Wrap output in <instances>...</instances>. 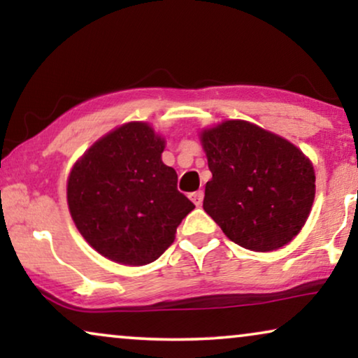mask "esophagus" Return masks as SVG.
<instances>
[{
    "mask_svg": "<svg viewBox=\"0 0 358 358\" xmlns=\"http://www.w3.org/2000/svg\"><path fill=\"white\" fill-rule=\"evenodd\" d=\"M189 198H192V201L196 204V206H199V204L203 203V198H204V192L203 189H198V192H194L189 194Z\"/></svg>",
    "mask_w": 358,
    "mask_h": 358,
    "instance_id": "esophagus-1",
    "label": "esophagus"
}]
</instances>
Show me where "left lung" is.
Listing matches in <instances>:
<instances>
[{
	"label": "left lung",
	"mask_w": 358,
	"mask_h": 358,
	"mask_svg": "<svg viewBox=\"0 0 358 358\" xmlns=\"http://www.w3.org/2000/svg\"><path fill=\"white\" fill-rule=\"evenodd\" d=\"M213 178L203 208L232 242L276 250L301 231L316 176L298 147L247 121H224L201 132Z\"/></svg>",
	"instance_id": "1"
}]
</instances>
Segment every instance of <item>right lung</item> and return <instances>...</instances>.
Here are the masks:
<instances>
[{
    "label": "right lung",
    "mask_w": 358,
    "mask_h": 358,
    "mask_svg": "<svg viewBox=\"0 0 358 358\" xmlns=\"http://www.w3.org/2000/svg\"><path fill=\"white\" fill-rule=\"evenodd\" d=\"M164 149L149 124L127 122L94 142L70 171L71 219L85 241L116 264L159 259L194 209L176 189V171L162 162Z\"/></svg>",
    "instance_id": "add662e5"
}]
</instances>
